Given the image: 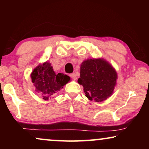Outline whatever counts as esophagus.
<instances>
[{"label":"esophagus","mask_w":149,"mask_h":149,"mask_svg":"<svg viewBox=\"0 0 149 149\" xmlns=\"http://www.w3.org/2000/svg\"><path fill=\"white\" fill-rule=\"evenodd\" d=\"M70 77L72 79H74V80H76V79H77V75H76V74H75V73H71V74H70Z\"/></svg>","instance_id":"esophagus-1"}]
</instances>
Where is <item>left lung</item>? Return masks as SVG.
<instances>
[{"instance_id":"8db88e82","label":"left lung","mask_w":149,"mask_h":149,"mask_svg":"<svg viewBox=\"0 0 149 149\" xmlns=\"http://www.w3.org/2000/svg\"><path fill=\"white\" fill-rule=\"evenodd\" d=\"M117 74L111 64L102 59H89L81 65L80 78L85 96L90 100L102 102L111 96Z\"/></svg>"}]
</instances>
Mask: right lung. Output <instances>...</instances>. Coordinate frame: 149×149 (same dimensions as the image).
I'll use <instances>...</instances> for the list:
<instances>
[{
	"instance_id": "1",
	"label": "right lung",
	"mask_w": 149,
	"mask_h": 149,
	"mask_svg": "<svg viewBox=\"0 0 149 149\" xmlns=\"http://www.w3.org/2000/svg\"><path fill=\"white\" fill-rule=\"evenodd\" d=\"M32 82L42 99L47 100L56 94L70 81L68 75L56 74L51 64L47 62L38 66L31 74Z\"/></svg>"
}]
</instances>
